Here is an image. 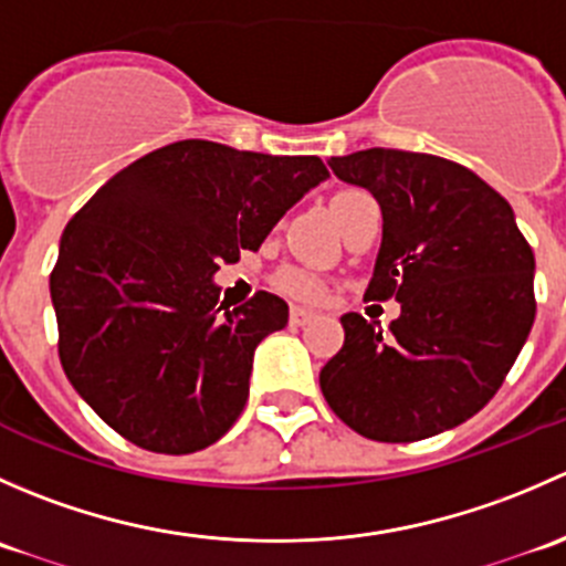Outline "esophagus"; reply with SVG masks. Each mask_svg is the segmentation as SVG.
Returning <instances> with one entry per match:
<instances>
[{"label": "esophagus", "mask_w": 566, "mask_h": 566, "mask_svg": "<svg viewBox=\"0 0 566 566\" xmlns=\"http://www.w3.org/2000/svg\"><path fill=\"white\" fill-rule=\"evenodd\" d=\"M312 319H315V312H310V310H304V306H293V310H290V325H306V323H312Z\"/></svg>", "instance_id": "esophagus-1"}]
</instances>
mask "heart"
<instances>
[{"mask_svg": "<svg viewBox=\"0 0 566 566\" xmlns=\"http://www.w3.org/2000/svg\"><path fill=\"white\" fill-rule=\"evenodd\" d=\"M353 197H364V191H356V188H350V191H339L334 197V202H331V208L339 202H347V199ZM276 287L282 290V293L293 295V298H301V301H319L325 295V282L315 273L304 271V268H284V271L276 273Z\"/></svg>", "mask_w": 566, "mask_h": 566, "instance_id": "obj_1", "label": "heart"}]
</instances>
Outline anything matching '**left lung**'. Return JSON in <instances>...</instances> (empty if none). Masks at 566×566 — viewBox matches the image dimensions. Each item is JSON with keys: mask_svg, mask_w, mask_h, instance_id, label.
Masks as SVG:
<instances>
[{"mask_svg": "<svg viewBox=\"0 0 566 566\" xmlns=\"http://www.w3.org/2000/svg\"><path fill=\"white\" fill-rule=\"evenodd\" d=\"M384 213L367 301H399L391 334L358 312L319 369L325 402L369 441L410 443L462 424L501 389L534 325V251L510 202L462 164L369 147L331 158Z\"/></svg>", "mask_w": 566, "mask_h": 566, "instance_id": "8db88e82", "label": "left lung"}]
</instances>
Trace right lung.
<instances>
[{"label": "right lung", "mask_w": 566, "mask_h": 566, "mask_svg": "<svg viewBox=\"0 0 566 566\" xmlns=\"http://www.w3.org/2000/svg\"><path fill=\"white\" fill-rule=\"evenodd\" d=\"M325 177L317 156L182 139L119 169L67 221L51 271L56 350L125 441L191 454L235 424L254 347L287 325V304L260 290L230 310L213 273Z\"/></svg>", "instance_id": "obj_1"}]
</instances>
